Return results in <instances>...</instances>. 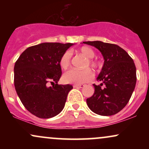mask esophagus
<instances>
[{
    "mask_svg": "<svg viewBox=\"0 0 149 149\" xmlns=\"http://www.w3.org/2000/svg\"><path fill=\"white\" fill-rule=\"evenodd\" d=\"M83 87H85L84 85H73V88H83Z\"/></svg>",
    "mask_w": 149,
    "mask_h": 149,
    "instance_id": "esophagus-1",
    "label": "esophagus"
}]
</instances>
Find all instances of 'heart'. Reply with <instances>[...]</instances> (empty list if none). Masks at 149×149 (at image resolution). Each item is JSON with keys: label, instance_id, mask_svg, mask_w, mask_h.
Returning a JSON list of instances; mask_svg holds the SVG:
<instances>
[{"label": "heart", "instance_id": "obj_1", "mask_svg": "<svg viewBox=\"0 0 149 149\" xmlns=\"http://www.w3.org/2000/svg\"><path fill=\"white\" fill-rule=\"evenodd\" d=\"M77 51L83 54L87 59H90L95 57V54L93 49L90 47H87V46H83ZM88 63L90 66H91L93 69L97 66V63L92 60H89ZM70 64H71V54L69 52H66L64 53L62 57H61L60 66L61 69L65 70L69 67ZM92 76H93V74L90 69L83 70V71L77 69H71L64 73L63 78H64V81L67 83L80 85L87 83L89 80H91Z\"/></svg>", "mask_w": 149, "mask_h": 149}]
</instances>
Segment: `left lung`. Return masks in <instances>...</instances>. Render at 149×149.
Returning a JSON list of instances; mask_svg holds the SVG:
<instances>
[{
	"mask_svg": "<svg viewBox=\"0 0 149 149\" xmlns=\"http://www.w3.org/2000/svg\"><path fill=\"white\" fill-rule=\"evenodd\" d=\"M83 43L100 50L104 62L97 80L101 84H93L95 93L87 99V104L92 112L109 116L120 111L127 105L136 82V67L127 52L115 44L102 41ZM104 85V88L101 86Z\"/></svg>",
	"mask_w": 149,
	"mask_h": 149,
	"instance_id": "obj_1",
	"label": "left lung"
}]
</instances>
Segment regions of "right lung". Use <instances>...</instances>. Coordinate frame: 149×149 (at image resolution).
<instances>
[{"mask_svg":"<svg viewBox=\"0 0 149 149\" xmlns=\"http://www.w3.org/2000/svg\"><path fill=\"white\" fill-rule=\"evenodd\" d=\"M73 43L42 42L26 49L15 62L14 83L22 103L40 118H50L64 109L72 85H58L61 57ZM49 82L55 83L48 87Z\"/></svg>","mask_w":149,"mask_h":149,"instance_id":"add662e5","label":"right lung"}]
</instances>
